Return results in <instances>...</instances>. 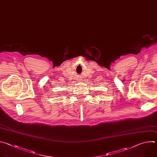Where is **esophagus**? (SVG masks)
I'll return each mask as SVG.
<instances>
[{"instance_id":"obj_1","label":"esophagus","mask_w":157,"mask_h":157,"mask_svg":"<svg viewBox=\"0 0 157 157\" xmlns=\"http://www.w3.org/2000/svg\"><path fill=\"white\" fill-rule=\"evenodd\" d=\"M79 81H80V80H79Z\"/></svg>"}]
</instances>
